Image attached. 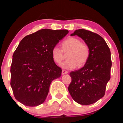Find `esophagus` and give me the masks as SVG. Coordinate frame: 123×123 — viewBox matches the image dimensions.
Segmentation results:
<instances>
[{
	"mask_svg": "<svg viewBox=\"0 0 123 123\" xmlns=\"http://www.w3.org/2000/svg\"><path fill=\"white\" fill-rule=\"evenodd\" d=\"M68 73V72L66 71L65 70H62V75H64V74H67Z\"/></svg>",
	"mask_w": 123,
	"mask_h": 123,
	"instance_id": "1",
	"label": "esophagus"
}]
</instances>
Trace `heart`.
<instances>
[{
    "label": "heart",
    "instance_id": "b5f03b06",
    "mask_svg": "<svg viewBox=\"0 0 123 123\" xmlns=\"http://www.w3.org/2000/svg\"><path fill=\"white\" fill-rule=\"evenodd\" d=\"M62 49L58 46L53 47L51 50L53 59L57 64H60L67 54V59L61 64L62 68L73 69L77 66L80 67L86 63L89 56V49L86 43L76 37H69L62 43Z\"/></svg>",
    "mask_w": 123,
    "mask_h": 123
}]
</instances>
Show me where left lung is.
Listing matches in <instances>:
<instances>
[{
    "mask_svg": "<svg viewBox=\"0 0 123 123\" xmlns=\"http://www.w3.org/2000/svg\"><path fill=\"white\" fill-rule=\"evenodd\" d=\"M75 35L88 45L89 56L82 68L70 73L72 81L68 91L75 101L88 105L105 95L106 85L111 78V51L104 39L96 33L78 29L71 34Z\"/></svg>",
    "mask_w": 123,
    "mask_h": 123,
    "instance_id": "left-lung-1",
    "label": "left lung"
}]
</instances>
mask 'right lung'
<instances>
[{"label":"right lung","instance_id":"add662e5","mask_svg":"<svg viewBox=\"0 0 123 123\" xmlns=\"http://www.w3.org/2000/svg\"><path fill=\"white\" fill-rule=\"evenodd\" d=\"M68 33L67 30L44 29L27 35L13 54L10 85L18 101L28 106L43 103L52 81L61 75L51 50Z\"/></svg>","mask_w":123,"mask_h":123}]
</instances>
